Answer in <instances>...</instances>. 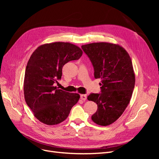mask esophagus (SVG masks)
Here are the masks:
<instances>
[{
    "instance_id": "obj_1",
    "label": "esophagus",
    "mask_w": 159,
    "mask_h": 159,
    "mask_svg": "<svg viewBox=\"0 0 159 159\" xmlns=\"http://www.w3.org/2000/svg\"><path fill=\"white\" fill-rule=\"evenodd\" d=\"M80 98L81 100L83 101H85L86 99H87V95H85V94H82L80 95Z\"/></svg>"
}]
</instances>
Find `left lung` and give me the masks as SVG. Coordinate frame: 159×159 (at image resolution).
<instances>
[{"mask_svg": "<svg viewBox=\"0 0 159 159\" xmlns=\"http://www.w3.org/2000/svg\"><path fill=\"white\" fill-rule=\"evenodd\" d=\"M93 64L95 78L102 80V93H91L89 101L98 104L92 121L102 126L112 124L121 117L131 100L135 84L131 57L125 48L109 42L81 46Z\"/></svg>", "mask_w": 159, "mask_h": 159, "instance_id": "obj_1", "label": "left lung"}]
</instances>
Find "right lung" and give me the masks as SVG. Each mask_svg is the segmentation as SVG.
I'll return each instance as SVG.
<instances>
[{"label":"right lung","instance_id":"right-lung-1","mask_svg":"<svg viewBox=\"0 0 159 159\" xmlns=\"http://www.w3.org/2000/svg\"><path fill=\"white\" fill-rule=\"evenodd\" d=\"M80 48L69 42H56L38 46L28 60L24 80V94L34 117L48 125H55L68 117L80 95L54 85L62 75L63 66L78 60Z\"/></svg>","mask_w":159,"mask_h":159}]
</instances>
